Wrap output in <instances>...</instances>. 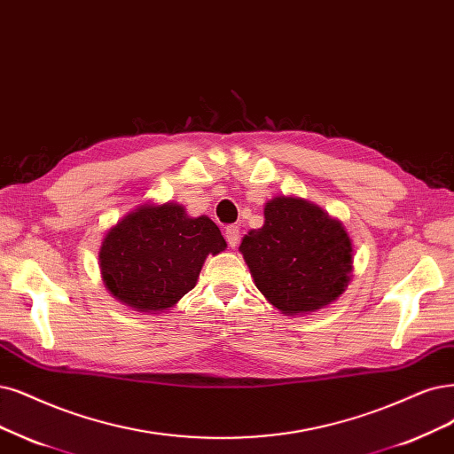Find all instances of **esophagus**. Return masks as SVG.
Segmentation results:
<instances>
[{"label":"esophagus","instance_id":"34e87169","mask_svg":"<svg viewBox=\"0 0 454 454\" xmlns=\"http://www.w3.org/2000/svg\"><path fill=\"white\" fill-rule=\"evenodd\" d=\"M224 238L231 248H236L239 245V226H228L224 231Z\"/></svg>","mask_w":454,"mask_h":454}]
</instances>
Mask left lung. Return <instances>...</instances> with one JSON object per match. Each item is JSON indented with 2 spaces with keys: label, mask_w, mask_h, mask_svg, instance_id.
Here are the masks:
<instances>
[{
  "label": "left lung",
  "mask_w": 454,
  "mask_h": 454,
  "mask_svg": "<svg viewBox=\"0 0 454 454\" xmlns=\"http://www.w3.org/2000/svg\"><path fill=\"white\" fill-rule=\"evenodd\" d=\"M263 226L239 245L256 288L286 316L334 303L354 273V245L339 218L299 196H275Z\"/></svg>",
  "instance_id": "obj_1"
}]
</instances>
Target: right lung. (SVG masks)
Segmentation results:
<instances>
[{"mask_svg": "<svg viewBox=\"0 0 454 454\" xmlns=\"http://www.w3.org/2000/svg\"><path fill=\"white\" fill-rule=\"evenodd\" d=\"M226 247L209 216H189L177 201H147L106 231L98 248L100 277L121 305L162 314L196 286L206 258Z\"/></svg>", "mask_w": 454, "mask_h": 454, "instance_id": "add662e5", "label": "right lung"}]
</instances>
